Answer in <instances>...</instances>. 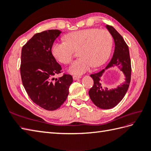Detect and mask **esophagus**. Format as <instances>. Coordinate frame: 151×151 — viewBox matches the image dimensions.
<instances>
[{
	"instance_id": "esophagus-1",
	"label": "esophagus",
	"mask_w": 151,
	"mask_h": 151,
	"mask_svg": "<svg viewBox=\"0 0 151 151\" xmlns=\"http://www.w3.org/2000/svg\"><path fill=\"white\" fill-rule=\"evenodd\" d=\"M73 80H75V81H76V80L81 78V76H73Z\"/></svg>"
}]
</instances>
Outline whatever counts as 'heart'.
<instances>
[{"label":"heart","instance_id":"heart-1","mask_svg":"<svg viewBox=\"0 0 151 151\" xmlns=\"http://www.w3.org/2000/svg\"><path fill=\"white\" fill-rule=\"evenodd\" d=\"M65 41H55L52 45V54L63 64L71 62L75 50H78L80 58L73 62L69 72L82 75L92 66L99 67L106 62L110 55L113 38L106 30L88 28L66 35Z\"/></svg>","mask_w":151,"mask_h":151}]
</instances>
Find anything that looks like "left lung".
I'll use <instances>...</instances> for the list:
<instances>
[{
  "label": "left lung",
  "mask_w": 151,
  "mask_h": 151,
  "mask_svg": "<svg viewBox=\"0 0 151 151\" xmlns=\"http://www.w3.org/2000/svg\"><path fill=\"white\" fill-rule=\"evenodd\" d=\"M106 27L114 38V52L105 69L90 75L94 83L89 89V95L92 102L99 108L110 109L119 103L129 89L131 78V61L129 47L123 37L113 27L107 24ZM114 66L120 67L125 76V81L123 84L119 85L116 88L108 90L104 88L101 78L106 70Z\"/></svg>",
  "instance_id": "left-lung-1"
}]
</instances>
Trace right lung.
Returning <instances> with one entry per match:
<instances>
[{
	"instance_id": "add662e5",
	"label": "right lung",
	"mask_w": 151,
	"mask_h": 151,
	"mask_svg": "<svg viewBox=\"0 0 151 151\" xmlns=\"http://www.w3.org/2000/svg\"><path fill=\"white\" fill-rule=\"evenodd\" d=\"M62 32L49 30L37 33L22 48L21 76L31 100L40 107L52 111L66 101L73 82L70 75L54 82V76L62 72V67L52 54V45Z\"/></svg>"
}]
</instances>
